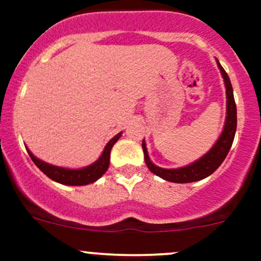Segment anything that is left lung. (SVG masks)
<instances>
[{"label":"left lung","mask_w":261,"mask_h":261,"mask_svg":"<svg viewBox=\"0 0 261 261\" xmlns=\"http://www.w3.org/2000/svg\"><path fill=\"white\" fill-rule=\"evenodd\" d=\"M217 65L220 68L223 81H225L226 98H227V102H226L227 103L226 121L222 134L218 138V140L216 141L215 145L212 146V149L207 154H204L201 159L187 165V167L178 168V169H164V168L156 167L155 164H152L149 158V154H147L145 141L143 140L144 158H145L147 168H149L150 172L154 173L158 177L163 178V179L168 181H173V183H191V181L201 180L203 178H207L208 175H211L222 164L225 158L227 156L231 145L233 143V138H235L236 126H238V112H236V103L235 99H233V91L230 78H228L225 69L221 67L218 60Z\"/></svg>","instance_id":"obj_1"}]
</instances>
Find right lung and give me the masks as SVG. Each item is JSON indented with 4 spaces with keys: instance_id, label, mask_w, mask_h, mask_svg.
<instances>
[{
    "instance_id": "right-lung-1",
    "label": "right lung",
    "mask_w": 261,
    "mask_h": 261,
    "mask_svg": "<svg viewBox=\"0 0 261 261\" xmlns=\"http://www.w3.org/2000/svg\"><path fill=\"white\" fill-rule=\"evenodd\" d=\"M121 135H122V133H118L115 138H112L111 140L107 143V145L105 146L103 152H102L101 156L98 158L97 162L88 165V167L82 168V169H67V168L55 167V165L48 164V163L43 162V160L34 156L33 152H31L28 147H26V150H28L29 155H30L34 164H35L46 177H49L50 179L58 181V183L60 184H65V186H86V184L93 183V181L99 179V178L106 173V170L109 169L110 152H111L112 146L115 145L116 141L121 138Z\"/></svg>"
}]
</instances>
